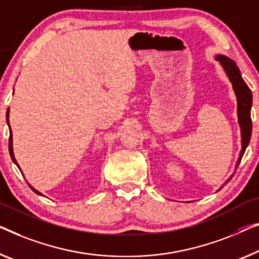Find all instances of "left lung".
Masks as SVG:
<instances>
[{
	"label": "left lung",
	"instance_id": "obj_1",
	"mask_svg": "<svg viewBox=\"0 0 259 259\" xmlns=\"http://www.w3.org/2000/svg\"><path fill=\"white\" fill-rule=\"evenodd\" d=\"M216 60L220 61L222 67L228 75L233 88L235 91L237 98V115H238V123L241 126V135H242V151L240 153V158H238L236 167L240 164L243 154L245 152L246 146H248L250 142V137H251V130H252V122H251V105H252V94L248 84L245 81L242 79L241 72L236 64L233 60L229 59L228 57L225 56H216ZM230 179L226 181L228 183Z\"/></svg>",
	"mask_w": 259,
	"mask_h": 259
}]
</instances>
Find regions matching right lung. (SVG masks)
I'll return each mask as SVG.
<instances>
[{"label":"right lung","mask_w":259,"mask_h":259,"mask_svg":"<svg viewBox=\"0 0 259 259\" xmlns=\"http://www.w3.org/2000/svg\"><path fill=\"white\" fill-rule=\"evenodd\" d=\"M7 122H8V124H9V109H8V111H7ZM9 129H10V125H9ZM9 152H10V157H11V159H13L14 163L16 164L17 166H18L17 161H16V159H15L14 151H13V135H11V129H10V136H9ZM29 186H30V185H29ZM30 188H31V190H32L34 193H37L38 195H41V193H40V192H38L37 190H34V188H33L32 186H30Z\"/></svg>","instance_id":"1"}]
</instances>
